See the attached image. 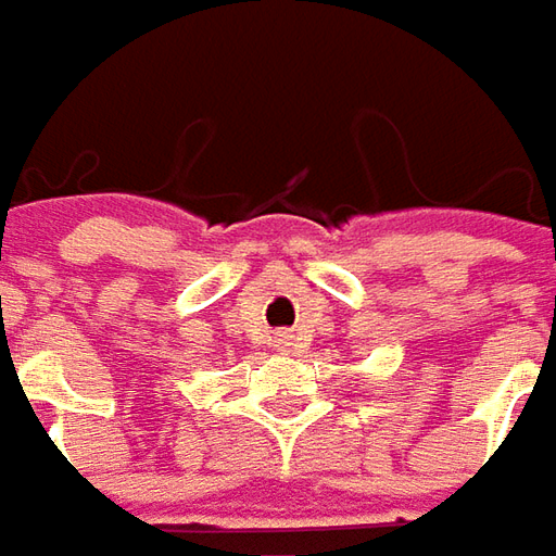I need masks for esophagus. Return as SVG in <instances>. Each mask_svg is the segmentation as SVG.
Segmentation results:
<instances>
[{"mask_svg": "<svg viewBox=\"0 0 556 556\" xmlns=\"http://www.w3.org/2000/svg\"><path fill=\"white\" fill-rule=\"evenodd\" d=\"M277 346H279V350H292V346H294V334H292V331H279V334H277Z\"/></svg>", "mask_w": 556, "mask_h": 556, "instance_id": "obj_1", "label": "esophagus"}]
</instances>
